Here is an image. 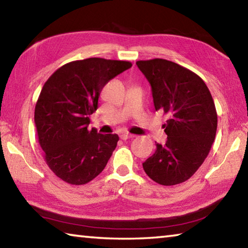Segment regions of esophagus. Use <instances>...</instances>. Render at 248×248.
<instances>
[{
    "label": "esophagus",
    "mask_w": 248,
    "mask_h": 248,
    "mask_svg": "<svg viewBox=\"0 0 248 248\" xmlns=\"http://www.w3.org/2000/svg\"><path fill=\"white\" fill-rule=\"evenodd\" d=\"M133 137H134L133 134H130V133H127V132L120 134V139L121 140H128V139H130V138H133Z\"/></svg>",
    "instance_id": "esophagus-1"
}]
</instances>
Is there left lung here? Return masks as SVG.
<instances>
[{"mask_svg": "<svg viewBox=\"0 0 248 248\" xmlns=\"http://www.w3.org/2000/svg\"><path fill=\"white\" fill-rule=\"evenodd\" d=\"M148 79L155 110L170 116L163 127L167 140L156 144L143 170L164 186L186 182L208 156L215 141L217 116L215 102L202 78L184 66L164 59L137 61Z\"/></svg>", "mask_w": 248, "mask_h": 248, "instance_id": "obj_1", "label": "left lung"}]
</instances>
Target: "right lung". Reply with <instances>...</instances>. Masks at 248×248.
Returning a JSON list of instances; mask_svg holds the SVG:
<instances>
[{"label": "right lung", "mask_w": 248, "mask_h": 248, "mask_svg": "<svg viewBox=\"0 0 248 248\" xmlns=\"http://www.w3.org/2000/svg\"><path fill=\"white\" fill-rule=\"evenodd\" d=\"M132 66L129 61L89 58L59 68L40 92L35 124L45 161L59 178L84 185L102 173L119 137L89 130L103 87Z\"/></svg>", "instance_id": "1"}]
</instances>
